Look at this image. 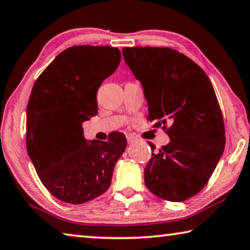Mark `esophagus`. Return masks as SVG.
<instances>
[{
    "label": "esophagus",
    "instance_id": "esophagus-1",
    "mask_svg": "<svg viewBox=\"0 0 250 250\" xmlns=\"http://www.w3.org/2000/svg\"><path fill=\"white\" fill-rule=\"evenodd\" d=\"M126 137V141H128V143H134L135 141H137V139H135L132 134H125Z\"/></svg>",
    "mask_w": 250,
    "mask_h": 250
}]
</instances>
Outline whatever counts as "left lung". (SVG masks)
Here are the masks:
<instances>
[{"label":"left lung","instance_id":"8db88e82","mask_svg":"<svg viewBox=\"0 0 250 250\" xmlns=\"http://www.w3.org/2000/svg\"><path fill=\"white\" fill-rule=\"evenodd\" d=\"M122 55L145 89L147 118L171 139L152 153L145 168L146 188L163 200H188L207 184L225 149L213 84L196 62L170 47H124Z\"/></svg>","mask_w":250,"mask_h":250}]
</instances>
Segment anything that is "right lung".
I'll list each match as a JSON object with an SVG mask.
<instances>
[{
	"label": "right lung",
	"mask_w": 250,
	"mask_h": 250,
	"mask_svg": "<svg viewBox=\"0 0 250 250\" xmlns=\"http://www.w3.org/2000/svg\"><path fill=\"white\" fill-rule=\"evenodd\" d=\"M120 50L79 45L65 49L36 79L26 110V149L42 183L59 201L83 204L104 194L126 140L86 141L83 121L97 115V91L115 73Z\"/></svg>",
	"instance_id": "obj_1"
}]
</instances>
